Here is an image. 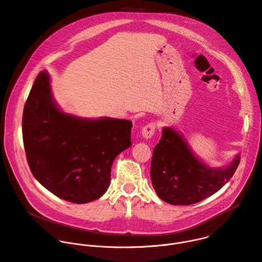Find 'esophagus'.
Returning a JSON list of instances; mask_svg holds the SVG:
<instances>
[{
  "label": "esophagus",
  "instance_id": "34e87169",
  "mask_svg": "<svg viewBox=\"0 0 262 262\" xmlns=\"http://www.w3.org/2000/svg\"><path fill=\"white\" fill-rule=\"evenodd\" d=\"M157 130V123L156 122H150L146 124L143 128H142V135L145 139H150L155 133Z\"/></svg>",
  "mask_w": 262,
  "mask_h": 262
}]
</instances>
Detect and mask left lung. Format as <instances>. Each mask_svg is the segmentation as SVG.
I'll return each instance as SVG.
<instances>
[{"mask_svg": "<svg viewBox=\"0 0 262 262\" xmlns=\"http://www.w3.org/2000/svg\"><path fill=\"white\" fill-rule=\"evenodd\" d=\"M241 158L225 169H211L198 161L182 137L164 128L155 147L150 177L158 196L173 205H191L216 193L233 176Z\"/></svg>", "mask_w": 262, "mask_h": 262, "instance_id": "left-lung-1", "label": "left lung"}]
</instances>
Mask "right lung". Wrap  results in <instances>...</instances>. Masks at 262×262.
<instances>
[{"label":"right lung","mask_w":262,"mask_h":262,"mask_svg":"<svg viewBox=\"0 0 262 262\" xmlns=\"http://www.w3.org/2000/svg\"><path fill=\"white\" fill-rule=\"evenodd\" d=\"M21 125L32 174L51 193L71 203L101 197L108 188L112 164L132 146L129 120H84L60 112L46 71L33 84Z\"/></svg>","instance_id":"add662e5"}]
</instances>
